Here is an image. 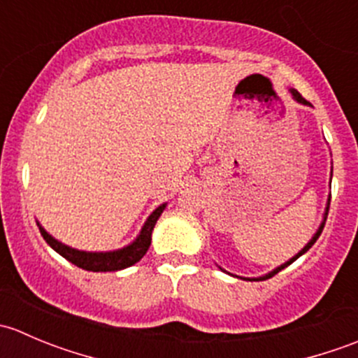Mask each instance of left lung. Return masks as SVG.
Segmentation results:
<instances>
[{"mask_svg":"<svg viewBox=\"0 0 358 358\" xmlns=\"http://www.w3.org/2000/svg\"><path fill=\"white\" fill-rule=\"evenodd\" d=\"M291 93H292V99H294V100H296V102L303 103V106H310V102H306V100H305V99H303V96H301V95H299V92H296V90H291ZM329 202H331V199H329V201H327L326 215H324V222H322V223H320L319 230H317V232H315V236H313V237H312V241H310V243H308V244H306V246H305V248H303V249H301V251H299V252H298V255H296V256H292V258L289 259V262H286V263H284V265L277 266V268H275V270H272V272H270V273H266V275H263V277H258V279H244V280H266V279H268V277H273V275H275V273H279V272H280V270H284V268H286V266H287V265H291V263H292V262H296V259H298V258H299V256H301V255H305V252H306V251H308V249H310V248H312V246H313V244H315V241H317V239H319V236H320V234H322V230H324V225H326L327 211H329Z\"/></svg>","mask_w":358,"mask_h":358,"instance_id":"obj_1","label":"left lung"}]
</instances>
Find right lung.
I'll return each instance as SVG.
<instances>
[{
	"mask_svg": "<svg viewBox=\"0 0 358 358\" xmlns=\"http://www.w3.org/2000/svg\"><path fill=\"white\" fill-rule=\"evenodd\" d=\"M166 204H161L152 215L147 218L145 225H143L140 236L133 241L129 246L117 249V251H109V252H86V251H78V249H72L66 246V244L59 243L57 239H53L45 229L38 223L39 232H41L43 239L50 244L60 256L69 259L71 263H74L76 266L83 270H88V272H115V270L128 268V266L135 265L136 262L143 258V255L147 252V249L150 246V241H152V230L156 222L161 216V213L164 211Z\"/></svg>",
	"mask_w": 358,
	"mask_h": 358,
	"instance_id": "add662e5",
	"label": "right lung"
}]
</instances>
